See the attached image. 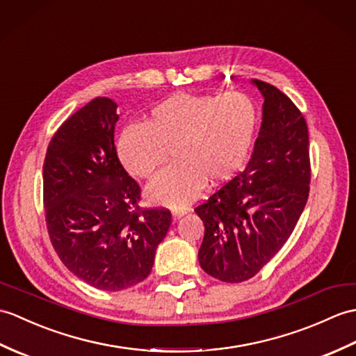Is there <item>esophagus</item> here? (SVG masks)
I'll return each mask as SVG.
<instances>
[{"mask_svg":"<svg viewBox=\"0 0 356 356\" xmlns=\"http://www.w3.org/2000/svg\"><path fill=\"white\" fill-rule=\"evenodd\" d=\"M171 213H172V218H180V217H184L185 213H186V209H172L171 211Z\"/></svg>","mask_w":356,"mask_h":356,"instance_id":"obj_1","label":"esophagus"}]
</instances>
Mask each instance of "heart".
I'll return each instance as SVG.
<instances>
[{"label": "heart", "instance_id": "1", "mask_svg": "<svg viewBox=\"0 0 356 356\" xmlns=\"http://www.w3.org/2000/svg\"><path fill=\"white\" fill-rule=\"evenodd\" d=\"M258 111L249 97L177 92L156 104L147 122L121 131L118 154L131 175L150 179L175 153V165L147 188L148 200L179 209L206 181L222 185L236 176L252 150Z\"/></svg>", "mask_w": 356, "mask_h": 356}]
</instances>
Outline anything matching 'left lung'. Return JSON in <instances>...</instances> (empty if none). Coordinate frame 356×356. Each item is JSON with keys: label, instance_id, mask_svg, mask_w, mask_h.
Listing matches in <instances>:
<instances>
[{"label": "left lung", "instance_id": "left-lung-1", "mask_svg": "<svg viewBox=\"0 0 356 356\" xmlns=\"http://www.w3.org/2000/svg\"><path fill=\"white\" fill-rule=\"evenodd\" d=\"M264 97L262 122L243 172L195 212L204 225L200 267L222 282L253 277L290 238L309 194L308 126L277 88L252 80Z\"/></svg>", "mask_w": 356, "mask_h": 356}]
</instances>
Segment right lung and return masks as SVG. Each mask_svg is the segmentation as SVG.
<instances>
[{
	"label": "right lung",
	"instance_id": "add662e5",
	"mask_svg": "<svg viewBox=\"0 0 356 356\" xmlns=\"http://www.w3.org/2000/svg\"><path fill=\"white\" fill-rule=\"evenodd\" d=\"M117 103L98 97L66 120L44 162L49 239L72 275L103 291L135 286L150 275L171 225L168 209H140V188L113 143Z\"/></svg>",
	"mask_w": 356,
	"mask_h": 356
}]
</instances>
